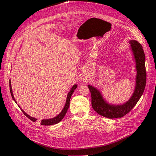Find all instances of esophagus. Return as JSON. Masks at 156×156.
Listing matches in <instances>:
<instances>
[{
	"label": "esophagus",
	"mask_w": 156,
	"mask_h": 156,
	"mask_svg": "<svg viewBox=\"0 0 156 156\" xmlns=\"http://www.w3.org/2000/svg\"><path fill=\"white\" fill-rule=\"evenodd\" d=\"M81 81H83V82H86V81H87V79L85 77H81Z\"/></svg>",
	"instance_id": "obj_1"
}]
</instances>
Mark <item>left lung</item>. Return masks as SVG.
Returning <instances> with one entry per match:
<instances>
[{
    "instance_id": "1",
    "label": "left lung",
    "mask_w": 156,
    "mask_h": 156,
    "mask_svg": "<svg viewBox=\"0 0 156 156\" xmlns=\"http://www.w3.org/2000/svg\"><path fill=\"white\" fill-rule=\"evenodd\" d=\"M130 48L133 51L136 62V85L133 95L129 100L122 105H111L105 101L100 92L90 85L88 87L92 97V107L98 114L108 119L122 118L127 114L138 102L144 92L146 72L145 67V55L143 47L137 41H129Z\"/></svg>"
}]
</instances>
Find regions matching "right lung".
I'll use <instances>...</instances> for the list:
<instances>
[{
	"label": "right lung",
	"instance_id": "right-lung-1",
	"mask_svg": "<svg viewBox=\"0 0 156 156\" xmlns=\"http://www.w3.org/2000/svg\"><path fill=\"white\" fill-rule=\"evenodd\" d=\"M77 84H74V85L72 87V89L70 90V91L69 92L68 96H67V98H66V105L64 107V108L62 109V111H61V112L60 113V114L56 116V117L53 118V119H46V120H42L41 121V125H43V126H50V125H54V124H56L58 123V122H60L61 120H62L63 119V118L64 117L65 115L66 114L67 112V111L68 109V108L69 107V100H70V98H71V96H72V94L73 93L74 90L75 89L77 88ZM10 93H11V96L13 98V100H14V101H15L16 103V101L15 100V98H14L13 97V92H12V86H11V83H10ZM21 110L22 111V112H23V114H24L27 118H29V119L30 120H31L32 122H36L37 120V119H34V118H32L31 116H30L29 115H28L27 113L25 112V111H23L21 108Z\"/></svg>",
	"mask_w": 156,
	"mask_h": 156
}]
</instances>
